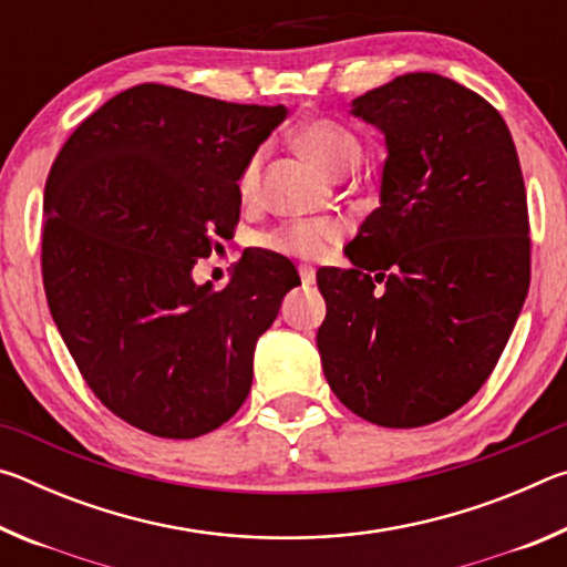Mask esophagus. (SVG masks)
Segmentation results:
<instances>
[{"label": "esophagus", "instance_id": "esophagus-1", "mask_svg": "<svg viewBox=\"0 0 567 567\" xmlns=\"http://www.w3.org/2000/svg\"><path fill=\"white\" fill-rule=\"evenodd\" d=\"M300 280H302L305 287H312L315 285V270H312V267H307V265L300 267Z\"/></svg>", "mask_w": 567, "mask_h": 567}]
</instances>
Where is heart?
<instances>
[{"label": "heart", "instance_id": "heart-1", "mask_svg": "<svg viewBox=\"0 0 567 567\" xmlns=\"http://www.w3.org/2000/svg\"><path fill=\"white\" fill-rule=\"evenodd\" d=\"M297 145L310 157L315 165L322 167L332 177H342L360 165L362 159V145L354 134L344 127V124L334 120H312L305 122L297 130ZM260 162L262 157L255 155L247 162V167L239 177V189L243 195H249L257 187V177H260ZM340 237V227L328 219L320 223H292L282 229H277L267 237V247L277 249V252H287L295 257H305V260H315L328 252V247Z\"/></svg>", "mask_w": 567, "mask_h": 567}]
</instances>
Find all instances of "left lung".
Returning a JSON list of instances; mask_svg holds the SVG:
<instances>
[{
  "mask_svg": "<svg viewBox=\"0 0 567 567\" xmlns=\"http://www.w3.org/2000/svg\"><path fill=\"white\" fill-rule=\"evenodd\" d=\"M382 132L380 207L320 267L324 378L382 427L447 417L501 360L530 287L520 162L493 104L443 74L410 72L350 104Z\"/></svg>",
  "mask_w": 567,
  "mask_h": 567,
  "instance_id": "left-lung-1",
  "label": "left lung"
}]
</instances>
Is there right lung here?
Segmentation results:
<instances>
[{"label": "right lung", "mask_w": 567, "mask_h": 567, "mask_svg": "<svg viewBox=\"0 0 567 567\" xmlns=\"http://www.w3.org/2000/svg\"><path fill=\"white\" fill-rule=\"evenodd\" d=\"M285 117V104L137 84L54 159L42 233L52 320L94 395L150 435L189 440L233 417L257 340L300 285L295 265L265 249L219 292L192 277L233 235L239 177Z\"/></svg>", "instance_id": "add662e5"}]
</instances>
